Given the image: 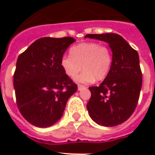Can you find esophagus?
I'll return each mask as SVG.
<instances>
[{
	"mask_svg": "<svg viewBox=\"0 0 155 155\" xmlns=\"http://www.w3.org/2000/svg\"><path fill=\"white\" fill-rule=\"evenodd\" d=\"M84 85H81V84H78V90H81L83 88H84Z\"/></svg>",
	"mask_w": 155,
	"mask_h": 155,
	"instance_id": "obj_1",
	"label": "esophagus"
}]
</instances>
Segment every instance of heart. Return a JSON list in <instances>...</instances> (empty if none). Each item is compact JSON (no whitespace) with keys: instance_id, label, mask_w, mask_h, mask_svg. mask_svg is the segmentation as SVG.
<instances>
[{"instance_id":"obj_1","label":"heart","mask_w":155,"mask_h":155,"mask_svg":"<svg viewBox=\"0 0 155 155\" xmlns=\"http://www.w3.org/2000/svg\"><path fill=\"white\" fill-rule=\"evenodd\" d=\"M71 56L63 55L60 65L63 71L71 78L75 77L77 82L89 84L104 80L111 70L113 54L111 50L98 42H87L73 46L70 49ZM82 67H81V66Z\"/></svg>"}]
</instances>
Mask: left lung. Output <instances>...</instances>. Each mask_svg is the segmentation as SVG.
<instances>
[{
    "instance_id": "8db88e82",
    "label": "left lung",
    "mask_w": 155,
    "mask_h": 155,
    "mask_svg": "<svg viewBox=\"0 0 155 155\" xmlns=\"http://www.w3.org/2000/svg\"><path fill=\"white\" fill-rule=\"evenodd\" d=\"M84 38L108 42L113 52L111 70L98 87H90L87 104L90 117L98 125L111 127L130 118L137 107L142 74L137 51L117 34L87 35Z\"/></svg>"
}]
</instances>
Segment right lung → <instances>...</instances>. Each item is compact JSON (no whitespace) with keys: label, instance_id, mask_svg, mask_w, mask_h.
I'll return each instance as SVG.
<instances>
[{"label":"right lung","instance_id":"add662e5","mask_svg":"<svg viewBox=\"0 0 155 155\" xmlns=\"http://www.w3.org/2000/svg\"><path fill=\"white\" fill-rule=\"evenodd\" d=\"M75 39L45 37L18 56L13 75L17 105L35 126H51L63 116L66 104L78 87L66 75L61 58Z\"/></svg>","mask_w":155,"mask_h":155}]
</instances>
